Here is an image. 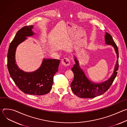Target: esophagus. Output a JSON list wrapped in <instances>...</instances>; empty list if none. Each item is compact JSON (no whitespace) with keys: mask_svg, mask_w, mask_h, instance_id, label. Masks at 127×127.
Returning <instances> with one entry per match:
<instances>
[{"mask_svg":"<svg viewBox=\"0 0 127 127\" xmlns=\"http://www.w3.org/2000/svg\"><path fill=\"white\" fill-rule=\"evenodd\" d=\"M62 63L64 66H69L70 64V60L68 58H64L62 60Z\"/></svg>","mask_w":127,"mask_h":127,"instance_id":"obj_1","label":"esophagus"}]
</instances>
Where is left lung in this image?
<instances>
[{
    "label": "left lung",
    "mask_w": 127,
    "mask_h": 127,
    "mask_svg": "<svg viewBox=\"0 0 127 127\" xmlns=\"http://www.w3.org/2000/svg\"><path fill=\"white\" fill-rule=\"evenodd\" d=\"M105 41L106 44L112 45L114 47L118 59L119 50L118 47L109 33H106ZM75 61L76 64L71 69L74 73V77L70 86L72 91L76 95L80 98H93L105 93L111 87L118 73V60L117 61L114 73L109 79L101 83H94L87 78L84 72L79 67L78 62L76 58H75Z\"/></svg>",
    "instance_id": "obj_1"
}]
</instances>
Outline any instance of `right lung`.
Listing matches in <instances>:
<instances>
[{"label":"right lung","mask_w":127,"mask_h":127,"mask_svg":"<svg viewBox=\"0 0 127 127\" xmlns=\"http://www.w3.org/2000/svg\"><path fill=\"white\" fill-rule=\"evenodd\" d=\"M32 28V26L24 27L16 32L9 47L7 68L10 77L22 92L31 95H42L49 93L52 89L54 76L58 71L60 60L44 59L40 68L31 73L18 68L15 62L16 48L27 37L33 34Z\"/></svg>","instance_id":"obj_1"}]
</instances>
